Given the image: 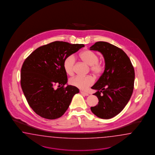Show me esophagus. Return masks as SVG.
<instances>
[{
    "label": "esophagus",
    "instance_id": "34e87169",
    "mask_svg": "<svg viewBox=\"0 0 155 155\" xmlns=\"http://www.w3.org/2000/svg\"><path fill=\"white\" fill-rule=\"evenodd\" d=\"M80 93H81V94L84 95H86V96H88V95H89V93H86V92H84V91H80Z\"/></svg>",
    "mask_w": 155,
    "mask_h": 155
}]
</instances>
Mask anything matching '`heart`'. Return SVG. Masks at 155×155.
<instances>
[{"instance_id": "b5f03b06", "label": "heart", "mask_w": 155, "mask_h": 155, "mask_svg": "<svg viewBox=\"0 0 155 155\" xmlns=\"http://www.w3.org/2000/svg\"><path fill=\"white\" fill-rule=\"evenodd\" d=\"M80 57L82 61L90 65V71L94 75L99 76L103 73L104 66L102 62L99 61L97 54L89 50H86L80 53ZM75 61V58L73 55L66 57L64 60V69L68 75L74 74ZM69 83L78 89L84 90L93 84L94 79L90 75L86 77L76 76L69 80Z\"/></svg>"}]
</instances>
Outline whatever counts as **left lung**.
Returning <instances> with one entry per match:
<instances>
[{
	"label": "left lung",
	"mask_w": 155,
	"mask_h": 155,
	"mask_svg": "<svg viewBox=\"0 0 155 155\" xmlns=\"http://www.w3.org/2000/svg\"><path fill=\"white\" fill-rule=\"evenodd\" d=\"M90 50L103 54L105 69L91 89L98 98V104L91 107L92 113L102 119L117 115L125 107L133 93L135 71L126 53L120 48L104 41L95 42Z\"/></svg>",
	"instance_id": "obj_1"
}]
</instances>
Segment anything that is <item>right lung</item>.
<instances>
[{
  "label": "right lung",
  "mask_w": 155,
  "mask_h": 155,
  "mask_svg": "<svg viewBox=\"0 0 155 155\" xmlns=\"http://www.w3.org/2000/svg\"><path fill=\"white\" fill-rule=\"evenodd\" d=\"M84 44L54 41L38 48L25 60L20 84L29 106L41 117L55 119L62 116L73 96L79 93L68 85L63 63L66 57L77 52ZM57 84L59 87L54 88Z\"/></svg>",
  "instance_id": "add662e5"
}]
</instances>
